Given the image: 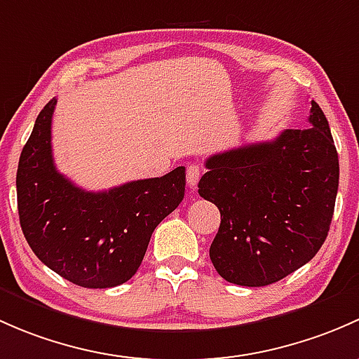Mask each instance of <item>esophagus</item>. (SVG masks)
<instances>
[{
	"mask_svg": "<svg viewBox=\"0 0 359 359\" xmlns=\"http://www.w3.org/2000/svg\"><path fill=\"white\" fill-rule=\"evenodd\" d=\"M201 176H202L201 165H198V164L188 165V168H187V183H188V187H191V188L197 187Z\"/></svg>",
	"mask_w": 359,
	"mask_h": 359,
	"instance_id": "1",
	"label": "esophagus"
}]
</instances>
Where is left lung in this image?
<instances>
[{
  "label": "left lung",
  "mask_w": 359,
  "mask_h": 359,
  "mask_svg": "<svg viewBox=\"0 0 359 359\" xmlns=\"http://www.w3.org/2000/svg\"><path fill=\"white\" fill-rule=\"evenodd\" d=\"M309 128L285 129L205 161L198 194L221 224L209 256L226 282L264 287L311 261L323 245L339 188L330 126L311 100Z\"/></svg>",
  "instance_id": "1"
}]
</instances>
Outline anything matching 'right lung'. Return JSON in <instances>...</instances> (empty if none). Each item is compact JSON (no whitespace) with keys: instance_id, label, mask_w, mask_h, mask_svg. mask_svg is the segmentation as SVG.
<instances>
[{"instance_id":"right-lung-1","label":"right lung","mask_w":359,"mask_h":359,"mask_svg":"<svg viewBox=\"0 0 359 359\" xmlns=\"http://www.w3.org/2000/svg\"><path fill=\"white\" fill-rule=\"evenodd\" d=\"M50 100L22 149L17 204L25 240L38 259L69 282L109 289L142 264L157 224L184 197V168L107 191H86L57 171L51 152Z\"/></svg>"}]
</instances>
